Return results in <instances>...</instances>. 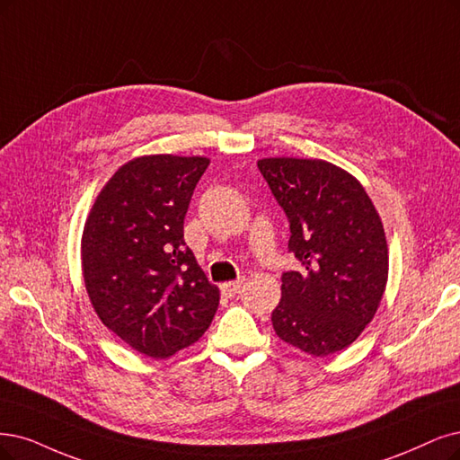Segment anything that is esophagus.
Returning <instances> with one entry per match:
<instances>
[{
	"label": "esophagus",
	"mask_w": 460,
	"mask_h": 460,
	"mask_svg": "<svg viewBox=\"0 0 460 460\" xmlns=\"http://www.w3.org/2000/svg\"><path fill=\"white\" fill-rule=\"evenodd\" d=\"M241 288H243V279L233 280V282H226V284H221V294H224L226 297H234L236 294L241 292Z\"/></svg>",
	"instance_id": "obj_1"
}]
</instances>
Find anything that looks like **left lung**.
Returning a JSON list of instances; mask_svg holds the SVG:
<instances>
[{"label": "left lung", "instance_id": "obj_1", "mask_svg": "<svg viewBox=\"0 0 460 460\" xmlns=\"http://www.w3.org/2000/svg\"><path fill=\"white\" fill-rule=\"evenodd\" d=\"M258 168L290 221L288 248L299 261L282 275L273 328L313 356L343 350L376 316L386 288L381 217L364 185L328 161L269 157Z\"/></svg>", "mask_w": 460, "mask_h": 460}]
</instances>
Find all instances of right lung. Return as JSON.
<instances>
[{
    "label": "right lung",
    "instance_id": "obj_1",
    "mask_svg": "<svg viewBox=\"0 0 460 460\" xmlns=\"http://www.w3.org/2000/svg\"><path fill=\"white\" fill-rule=\"evenodd\" d=\"M207 157L144 155L102 187L81 236L93 309L108 330L155 360L193 345L219 305L217 286L183 241V217Z\"/></svg>",
    "mask_w": 460,
    "mask_h": 460
}]
</instances>
